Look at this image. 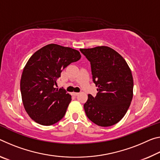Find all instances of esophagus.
Instances as JSON below:
<instances>
[{
	"instance_id": "34e87169",
	"label": "esophagus",
	"mask_w": 160,
	"mask_h": 160,
	"mask_svg": "<svg viewBox=\"0 0 160 160\" xmlns=\"http://www.w3.org/2000/svg\"><path fill=\"white\" fill-rule=\"evenodd\" d=\"M78 94H79V92H72V95H75V96L78 95Z\"/></svg>"
}]
</instances>
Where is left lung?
Listing matches in <instances>:
<instances>
[{
    "mask_svg": "<svg viewBox=\"0 0 160 160\" xmlns=\"http://www.w3.org/2000/svg\"><path fill=\"white\" fill-rule=\"evenodd\" d=\"M90 62L92 80L98 93L90 94L84 104L89 120L101 127L120 122L133 97V78L125 60L112 48L98 46L80 49Z\"/></svg>",
    "mask_w": 160,
    "mask_h": 160,
    "instance_id": "obj_1",
    "label": "left lung"
}]
</instances>
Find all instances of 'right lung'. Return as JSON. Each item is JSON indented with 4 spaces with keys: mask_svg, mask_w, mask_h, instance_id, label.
I'll list each match as a JSON object with an SVG mask.
<instances>
[{
    "mask_svg": "<svg viewBox=\"0 0 160 160\" xmlns=\"http://www.w3.org/2000/svg\"><path fill=\"white\" fill-rule=\"evenodd\" d=\"M80 58L78 50L57 44L45 45L30 58L22 73L21 92L25 110L35 122L52 125L64 117L71 95L55 88L57 80Z\"/></svg>",
    "mask_w": 160,
    "mask_h": 160,
    "instance_id": "1",
    "label": "right lung"
}]
</instances>
